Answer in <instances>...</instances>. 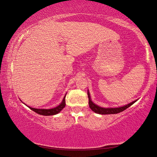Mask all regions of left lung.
<instances>
[{"label": "left lung", "mask_w": 157, "mask_h": 157, "mask_svg": "<svg viewBox=\"0 0 157 157\" xmlns=\"http://www.w3.org/2000/svg\"><path fill=\"white\" fill-rule=\"evenodd\" d=\"M88 94V98H89V107L91 108V109L94 111L95 113H99V114H115V113H118L122 112L124 110H125L126 109L129 107L130 106L132 105L134 102H136V100L133 101V102L129 103L124 106H123V107H116V108H104V107H101L100 106H98L97 105L94 104V102H92V100H91V96H90V94L89 91H88L87 92Z\"/></svg>", "instance_id": "obj_1"}]
</instances>
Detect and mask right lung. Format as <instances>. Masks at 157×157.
Wrapping results in <instances>:
<instances>
[{
  "label": "right lung",
  "mask_w": 157,
  "mask_h": 157,
  "mask_svg": "<svg viewBox=\"0 0 157 157\" xmlns=\"http://www.w3.org/2000/svg\"><path fill=\"white\" fill-rule=\"evenodd\" d=\"M66 95L63 98L62 102H61L59 105L57 106V107H54V108L46 109H35V108H33V107H29V106H28V107L30 108L31 110H33V111L36 112V113L40 114V115H43V116L55 115V114H57L58 113H59L60 111L65 107V106H66V101H65Z\"/></svg>",
  "instance_id": "add662e5"
}]
</instances>
